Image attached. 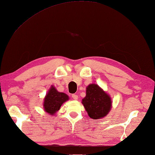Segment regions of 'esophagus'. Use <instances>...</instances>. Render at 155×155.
Returning a JSON list of instances; mask_svg holds the SVG:
<instances>
[{"instance_id":"1","label":"esophagus","mask_w":155,"mask_h":155,"mask_svg":"<svg viewBox=\"0 0 155 155\" xmlns=\"http://www.w3.org/2000/svg\"><path fill=\"white\" fill-rule=\"evenodd\" d=\"M72 98H73L74 100H78V96L77 94H73V95H72Z\"/></svg>"}]
</instances>
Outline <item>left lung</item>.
<instances>
[{"label":"left lung","instance_id":"1","mask_svg":"<svg viewBox=\"0 0 155 155\" xmlns=\"http://www.w3.org/2000/svg\"><path fill=\"white\" fill-rule=\"evenodd\" d=\"M89 117L98 120L106 116L112 107V101L109 94L96 84H91L86 87V96L82 100Z\"/></svg>","mask_w":155,"mask_h":155}]
</instances>
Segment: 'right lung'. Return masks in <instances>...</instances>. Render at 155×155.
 I'll use <instances>...</instances> for the list:
<instances>
[{
    "instance_id": "1",
    "label": "right lung",
    "mask_w": 155,
    "mask_h": 155,
    "mask_svg": "<svg viewBox=\"0 0 155 155\" xmlns=\"http://www.w3.org/2000/svg\"><path fill=\"white\" fill-rule=\"evenodd\" d=\"M69 100V96L64 92L57 91L55 86L52 85L45 96L43 106L45 112L53 116L60 110L62 104Z\"/></svg>"
}]
</instances>
